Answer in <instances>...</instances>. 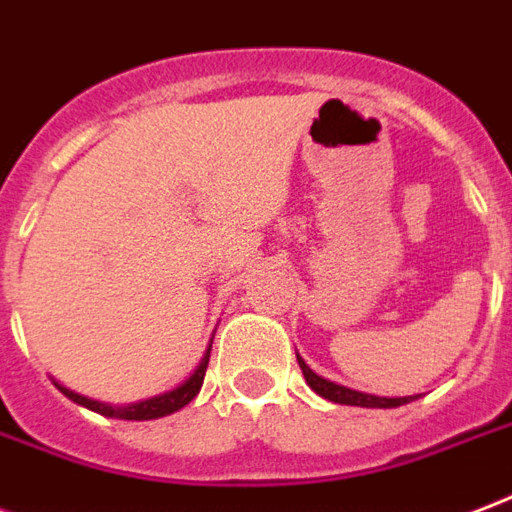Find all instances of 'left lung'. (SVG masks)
<instances>
[{"label":"left lung","instance_id":"obj_1","mask_svg":"<svg viewBox=\"0 0 512 512\" xmlns=\"http://www.w3.org/2000/svg\"><path fill=\"white\" fill-rule=\"evenodd\" d=\"M298 365L306 376L308 386L317 392L319 397H325L330 403H341V405H360V408H397V405H405L416 400V397H376V395H365V392H354V389H346L341 384H333L327 378L317 376L314 370L308 368L306 362L298 357Z\"/></svg>","mask_w":512,"mask_h":512}]
</instances>
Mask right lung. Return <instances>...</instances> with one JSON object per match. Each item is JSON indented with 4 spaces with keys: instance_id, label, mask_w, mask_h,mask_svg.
Segmentation results:
<instances>
[{
    "instance_id": "obj_1",
    "label": "right lung",
    "mask_w": 512,
    "mask_h": 512,
    "mask_svg": "<svg viewBox=\"0 0 512 512\" xmlns=\"http://www.w3.org/2000/svg\"><path fill=\"white\" fill-rule=\"evenodd\" d=\"M209 354H212V346L206 349V357L201 360V365L195 368V373L187 378L185 384H179L177 389H171L166 395L150 397V400H142V403L134 405H107L99 403V400H91V397H83L72 392V389H66V386H58L61 392H64L72 403L85 405V408H91V411L101 413V416H109V419H126V421H150V419H161V416H169V413L179 411V408H185L190 400H193L198 392H201V384H204L206 376V365H209Z\"/></svg>"
}]
</instances>
